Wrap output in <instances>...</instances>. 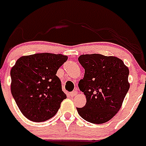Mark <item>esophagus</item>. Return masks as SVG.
Returning a JSON list of instances; mask_svg holds the SVG:
<instances>
[{
    "mask_svg": "<svg viewBox=\"0 0 146 146\" xmlns=\"http://www.w3.org/2000/svg\"><path fill=\"white\" fill-rule=\"evenodd\" d=\"M78 91L77 90H74V91H72V93H70V95H71V96H75L78 95Z\"/></svg>",
    "mask_w": 146,
    "mask_h": 146,
    "instance_id": "1",
    "label": "esophagus"
}]
</instances>
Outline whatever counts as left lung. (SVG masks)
I'll return each instance as SVG.
<instances>
[{
    "mask_svg": "<svg viewBox=\"0 0 146 146\" xmlns=\"http://www.w3.org/2000/svg\"><path fill=\"white\" fill-rule=\"evenodd\" d=\"M78 61L85 69L78 87L87 103L78 112L88 122L106 123L120 110L129 90L128 67L117 57L96 53L80 55Z\"/></svg>",
    "mask_w": 146,
    "mask_h": 146,
    "instance_id": "1",
    "label": "left lung"
}]
</instances>
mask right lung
Instances as JSON below:
<instances>
[{
    "label": "right lung",
    "instance_id": "right-lung-1",
    "mask_svg": "<svg viewBox=\"0 0 146 146\" xmlns=\"http://www.w3.org/2000/svg\"><path fill=\"white\" fill-rule=\"evenodd\" d=\"M67 56L43 53L21 56L11 68V93L29 120L41 122L53 117L67 96L56 75Z\"/></svg>",
    "mask_w": 146,
    "mask_h": 146
}]
</instances>
